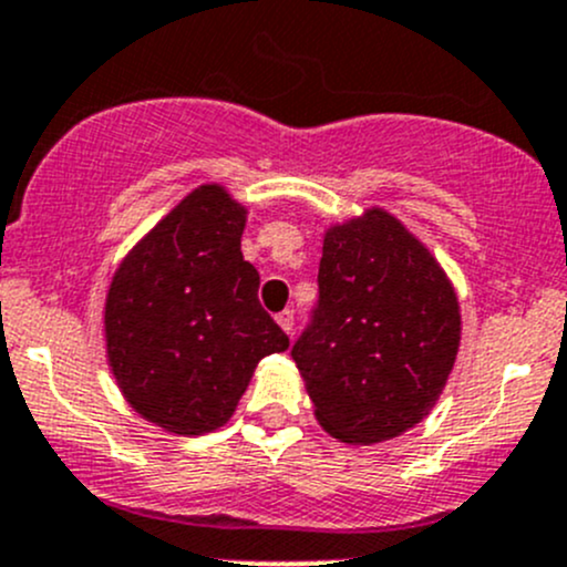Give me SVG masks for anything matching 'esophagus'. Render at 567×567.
I'll list each match as a JSON object with an SVG mask.
<instances>
[{
  "instance_id": "1",
  "label": "esophagus",
  "mask_w": 567,
  "mask_h": 567,
  "mask_svg": "<svg viewBox=\"0 0 567 567\" xmlns=\"http://www.w3.org/2000/svg\"><path fill=\"white\" fill-rule=\"evenodd\" d=\"M277 323L282 326L285 331H288V334H293V329H296V312L293 310H282L277 316Z\"/></svg>"
}]
</instances>
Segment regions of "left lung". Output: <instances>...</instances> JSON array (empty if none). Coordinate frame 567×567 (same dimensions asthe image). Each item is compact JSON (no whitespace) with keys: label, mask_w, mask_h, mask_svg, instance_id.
<instances>
[{"label":"left lung","mask_w":567,"mask_h":567,"mask_svg":"<svg viewBox=\"0 0 567 567\" xmlns=\"http://www.w3.org/2000/svg\"><path fill=\"white\" fill-rule=\"evenodd\" d=\"M458 340L453 285L394 216L370 210L326 233L318 301L290 357L331 436L375 444L414 427Z\"/></svg>","instance_id":"left-lung-1"}]
</instances>
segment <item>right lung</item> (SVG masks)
Instances as JSON below:
<instances>
[{
  "label": "right lung",
  "mask_w": 567,
  "mask_h": 567,
  "mask_svg": "<svg viewBox=\"0 0 567 567\" xmlns=\"http://www.w3.org/2000/svg\"><path fill=\"white\" fill-rule=\"evenodd\" d=\"M244 219L219 186L197 188L112 279L109 364L125 400L164 431L199 436L225 425L257 362L290 346L257 299Z\"/></svg>",
  "instance_id": "add662e5"
}]
</instances>
